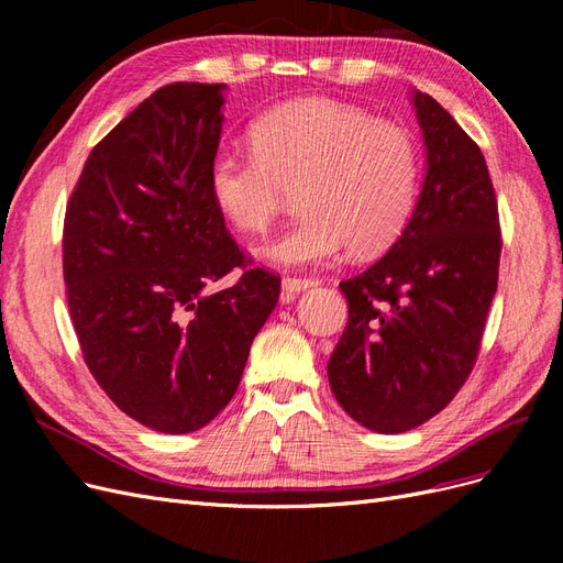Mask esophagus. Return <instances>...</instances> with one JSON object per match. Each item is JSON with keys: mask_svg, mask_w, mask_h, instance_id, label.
<instances>
[{"mask_svg": "<svg viewBox=\"0 0 563 563\" xmlns=\"http://www.w3.org/2000/svg\"><path fill=\"white\" fill-rule=\"evenodd\" d=\"M312 286H317V282L314 279H291V277H286L284 282H282V296L286 298V300H291V298H296L300 291H308V288H312Z\"/></svg>", "mask_w": 563, "mask_h": 563, "instance_id": "1", "label": "esophagus"}]
</instances>
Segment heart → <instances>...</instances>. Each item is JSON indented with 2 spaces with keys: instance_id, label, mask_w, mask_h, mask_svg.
<instances>
[{
  "instance_id": "heart-1",
  "label": "heart",
  "mask_w": 563,
  "mask_h": 563,
  "mask_svg": "<svg viewBox=\"0 0 563 563\" xmlns=\"http://www.w3.org/2000/svg\"><path fill=\"white\" fill-rule=\"evenodd\" d=\"M251 155L223 150L209 192L228 223L263 234L298 195L302 218L258 249L282 267L327 263L350 249L376 255L397 240L416 203L418 145L408 129L329 98H302L263 114Z\"/></svg>"
}]
</instances>
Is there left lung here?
<instances>
[{"label":"left lung","mask_w":563,"mask_h":563,"mask_svg":"<svg viewBox=\"0 0 563 563\" xmlns=\"http://www.w3.org/2000/svg\"><path fill=\"white\" fill-rule=\"evenodd\" d=\"M411 106L424 145L416 209L380 261L340 282L350 319L329 360L338 404L380 434L428 422L467 380L503 246L479 145L432 96L413 89Z\"/></svg>","instance_id":"left-lung-1"}]
</instances>
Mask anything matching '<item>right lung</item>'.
Returning a JSON list of instances; mask_svg holds the SVG:
<instances>
[{
  "label": "right lung",
  "instance_id": "add662e5",
  "mask_svg": "<svg viewBox=\"0 0 563 563\" xmlns=\"http://www.w3.org/2000/svg\"><path fill=\"white\" fill-rule=\"evenodd\" d=\"M225 84L176 81L126 114L67 203L63 272L84 362L126 416L164 434L211 422L234 397L279 284L253 267L209 192Z\"/></svg>",
  "mask_w": 563,
  "mask_h": 563
}]
</instances>
